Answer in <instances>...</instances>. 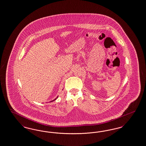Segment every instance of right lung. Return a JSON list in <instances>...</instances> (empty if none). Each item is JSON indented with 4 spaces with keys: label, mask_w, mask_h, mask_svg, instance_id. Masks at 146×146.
I'll return each instance as SVG.
<instances>
[{
    "label": "right lung",
    "mask_w": 146,
    "mask_h": 146,
    "mask_svg": "<svg viewBox=\"0 0 146 146\" xmlns=\"http://www.w3.org/2000/svg\"><path fill=\"white\" fill-rule=\"evenodd\" d=\"M58 97H56V98H55V99H54V100H52V101H50V102H53V101H54V100H56V99H57V98H58Z\"/></svg>",
    "instance_id": "right-lung-1"
}]
</instances>
